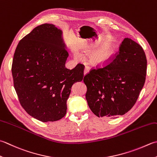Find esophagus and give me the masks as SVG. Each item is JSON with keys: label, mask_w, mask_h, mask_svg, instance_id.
Instances as JSON below:
<instances>
[{"label": "esophagus", "mask_w": 157, "mask_h": 157, "mask_svg": "<svg viewBox=\"0 0 157 157\" xmlns=\"http://www.w3.org/2000/svg\"><path fill=\"white\" fill-rule=\"evenodd\" d=\"M89 71H90V67H88V66H86L85 67V69H84V75L86 74V73H88L89 72Z\"/></svg>", "instance_id": "1"}]
</instances>
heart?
Segmentation results:
<instances>
[{"label":"heart","instance_id":"obj_1","mask_svg":"<svg viewBox=\"0 0 157 157\" xmlns=\"http://www.w3.org/2000/svg\"><path fill=\"white\" fill-rule=\"evenodd\" d=\"M114 51L113 45L110 42H105L93 53L91 56V61L95 64H103L108 60Z\"/></svg>","mask_w":157,"mask_h":157}]
</instances>
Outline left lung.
Wrapping results in <instances>:
<instances>
[{"label":"left lung","mask_w":157,"mask_h":157,"mask_svg":"<svg viewBox=\"0 0 157 157\" xmlns=\"http://www.w3.org/2000/svg\"><path fill=\"white\" fill-rule=\"evenodd\" d=\"M147 59L142 46L125 38L109 63L85 75L88 105L98 117L115 118L133 107L146 81Z\"/></svg>","instance_id":"obj_1"}]
</instances>
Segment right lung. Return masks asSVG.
<instances>
[{"label": "right lung", "mask_w": 157, "mask_h": 157, "mask_svg": "<svg viewBox=\"0 0 157 157\" xmlns=\"http://www.w3.org/2000/svg\"><path fill=\"white\" fill-rule=\"evenodd\" d=\"M61 34L53 24L36 26L20 40L12 63L13 86L21 107L44 122L65 116L71 88L84 77L83 64L71 70L65 67L69 54Z\"/></svg>", "instance_id": "right-lung-1"}]
</instances>
